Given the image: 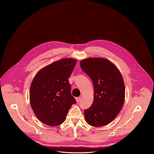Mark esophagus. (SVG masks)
I'll return each mask as SVG.
<instances>
[{"label": "esophagus", "mask_w": 154, "mask_h": 154, "mask_svg": "<svg viewBox=\"0 0 154 154\" xmlns=\"http://www.w3.org/2000/svg\"><path fill=\"white\" fill-rule=\"evenodd\" d=\"M81 100V97H77L76 98V101L77 102H79Z\"/></svg>", "instance_id": "1"}]
</instances>
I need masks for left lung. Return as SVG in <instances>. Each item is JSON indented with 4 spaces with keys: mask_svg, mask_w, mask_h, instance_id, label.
<instances>
[{
    "mask_svg": "<svg viewBox=\"0 0 154 154\" xmlns=\"http://www.w3.org/2000/svg\"><path fill=\"white\" fill-rule=\"evenodd\" d=\"M80 64L94 85L93 103L84 112L86 122L94 127L107 125L115 119L124 103L125 85L121 74L105 58H88Z\"/></svg>",
    "mask_w": 154,
    "mask_h": 154,
    "instance_id": "8db88e82",
    "label": "left lung"
}]
</instances>
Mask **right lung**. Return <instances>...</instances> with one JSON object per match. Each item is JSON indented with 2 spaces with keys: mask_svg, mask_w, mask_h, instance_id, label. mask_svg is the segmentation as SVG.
<instances>
[{
  "mask_svg": "<svg viewBox=\"0 0 154 154\" xmlns=\"http://www.w3.org/2000/svg\"><path fill=\"white\" fill-rule=\"evenodd\" d=\"M76 60L63 58L41 69L30 88V102L37 118L50 126L61 124L76 103L69 82Z\"/></svg>",
  "mask_w": 154,
  "mask_h": 154,
  "instance_id": "add662e5",
  "label": "right lung"
}]
</instances>
